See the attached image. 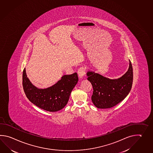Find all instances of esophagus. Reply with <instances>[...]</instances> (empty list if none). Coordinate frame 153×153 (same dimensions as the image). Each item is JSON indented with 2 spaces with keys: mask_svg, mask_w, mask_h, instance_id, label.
Masks as SVG:
<instances>
[{
  "mask_svg": "<svg viewBox=\"0 0 153 153\" xmlns=\"http://www.w3.org/2000/svg\"><path fill=\"white\" fill-rule=\"evenodd\" d=\"M86 69L84 66L80 67L78 70V77L80 78H83L85 74Z\"/></svg>",
  "mask_w": 153,
  "mask_h": 153,
  "instance_id": "esophagus-1",
  "label": "esophagus"
}]
</instances>
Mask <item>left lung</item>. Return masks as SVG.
Segmentation results:
<instances>
[{
  "label": "left lung",
  "mask_w": 153,
  "mask_h": 153,
  "mask_svg": "<svg viewBox=\"0 0 153 153\" xmlns=\"http://www.w3.org/2000/svg\"><path fill=\"white\" fill-rule=\"evenodd\" d=\"M87 79L93 86L91 101L99 108H109L124 100L130 91L133 69L130 60L128 71L117 79L106 78L94 72H88Z\"/></svg>",
  "instance_id": "8db88e82"
}]
</instances>
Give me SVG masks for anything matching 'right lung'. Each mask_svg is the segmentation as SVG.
Returning a JSON list of instances; mask_svg holds the SVG:
<instances>
[{
	"instance_id": "right-lung-1",
	"label": "right lung",
	"mask_w": 153,
	"mask_h": 153,
	"mask_svg": "<svg viewBox=\"0 0 153 153\" xmlns=\"http://www.w3.org/2000/svg\"><path fill=\"white\" fill-rule=\"evenodd\" d=\"M22 79L25 93L31 102L45 111L56 112L66 105L71 92L78 82V77L76 72L64 75L53 86L40 89L31 84L25 68Z\"/></svg>"
}]
</instances>
